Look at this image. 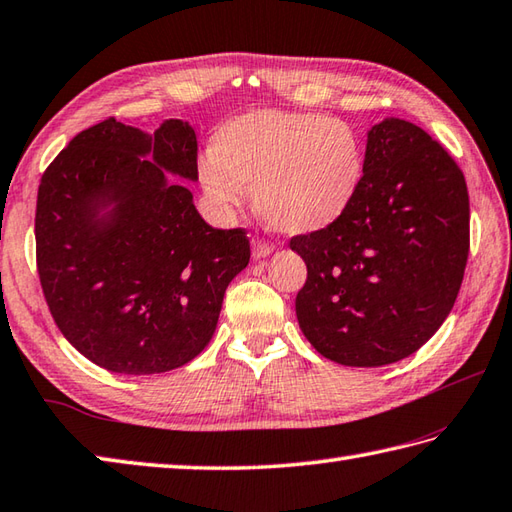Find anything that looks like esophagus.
<instances>
[{"instance_id": "34e87169", "label": "esophagus", "mask_w": 512, "mask_h": 512, "mask_svg": "<svg viewBox=\"0 0 512 512\" xmlns=\"http://www.w3.org/2000/svg\"><path fill=\"white\" fill-rule=\"evenodd\" d=\"M270 253H273V246L264 244L262 239H253V244H250V255H253V262H259V259H266Z\"/></svg>"}]
</instances>
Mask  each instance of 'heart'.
Instances as JSON below:
<instances>
[{
    "label": "heart",
    "instance_id": "obj_1",
    "mask_svg": "<svg viewBox=\"0 0 512 512\" xmlns=\"http://www.w3.org/2000/svg\"><path fill=\"white\" fill-rule=\"evenodd\" d=\"M199 184L224 213L255 208L277 233L315 235L342 222L366 175L357 130L335 117L259 108L228 119L210 137Z\"/></svg>",
    "mask_w": 512,
    "mask_h": 512
}]
</instances>
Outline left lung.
Here are the masks:
<instances>
[{"label":"left lung","instance_id":"left-lung-1","mask_svg":"<svg viewBox=\"0 0 512 512\" xmlns=\"http://www.w3.org/2000/svg\"><path fill=\"white\" fill-rule=\"evenodd\" d=\"M366 175L342 222L290 239L308 279L299 328L335 364L377 368L444 324L468 259L462 170L426 130L386 117L366 133Z\"/></svg>","mask_w":512,"mask_h":512}]
</instances>
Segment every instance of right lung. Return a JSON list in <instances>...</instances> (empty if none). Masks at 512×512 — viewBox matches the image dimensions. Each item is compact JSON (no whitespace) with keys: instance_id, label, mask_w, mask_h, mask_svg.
<instances>
[{"instance_id":"add662e5","label":"right lung","mask_w":512,"mask_h":512,"mask_svg":"<svg viewBox=\"0 0 512 512\" xmlns=\"http://www.w3.org/2000/svg\"><path fill=\"white\" fill-rule=\"evenodd\" d=\"M197 182L195 130L155 133L106 119L46 168L35 242L44 297L62 335L119 375H159L208 346L228 284L248 266L239 228H213Z\"/></svg>"}]
</instances>
